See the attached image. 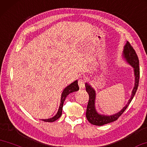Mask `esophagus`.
<instances>
[{"label":"esophagus","mask_w":147,"mask_h":147,"mask_svg":"<svg viewBox=\"0 0 147 147\" xmlns=\"http://www.w3.org/2000/svg\"><path fill=\"white\" fill-rule=\"evenodd\" d=\"M78 86L80 87V89H83L85 87V81L84 79L81 78L80 80H78Z\"/></svg>","instance_id":"esophagus-1"}]
</instances>
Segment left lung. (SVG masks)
I'll use <instances>...</instances> for the list:
<instances>
[{
    "label": "left lung",
    "mask_w": 147,
    "mask_h": 147,
    "mask_svg": "<svg viewBox=\"0 0 147 147\" xmlns=\"http://www.w3.org/2000/svg\"><path fill=\"white\" fill-rule=\"evenodd\" d=\"M123 56L126 60V61L130 65L134 67V75H135V86L134 89H133L131 96L128 101L124 108L118 113L115 114L113 115L107 116L100 115L97 113L95 107V92L93 89L89 84L86 83V90L89 95V101H88L87 110H86V116L88 120V122L93 125H103L104 124H109V123L113 122L116 121L120 116L122 115L123 113L125 111L127 107L129 106V103H131V100L134 98L135 94L137 92V88L139 86V76H140V71H139V59L136 51L132 47L129 42H127L125 45L124 46V51H123Z\"/></svg>",
    "instance_id": "obj_1"
}]
</instances>
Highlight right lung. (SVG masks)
<instances>
[{"label": "right lung", "instance_id": "1", "mask_svg": "<svg viewBox=\"0 0 147 147\" xmlns=\"http://www.w3.org/2000/svg\"><path fill=\"white\" fill-rule=\"evenodd\" d=\"M78 90H79V87L78 85L77 80H75L74 82L71 83V84L69 85L68 86H67V87L63 90V92H62L61 97V103H60L59 109H58V111L56 115L51 118H48V119H42V120L44 121V122H54L55 120H57L58 118L61 116L63 103L65 99H66V97H67V95H68L69 94H71V93L76 92V91H78Z\"/></svg>", "mask_w": 147, "mask_h": 147}]
</instances>
